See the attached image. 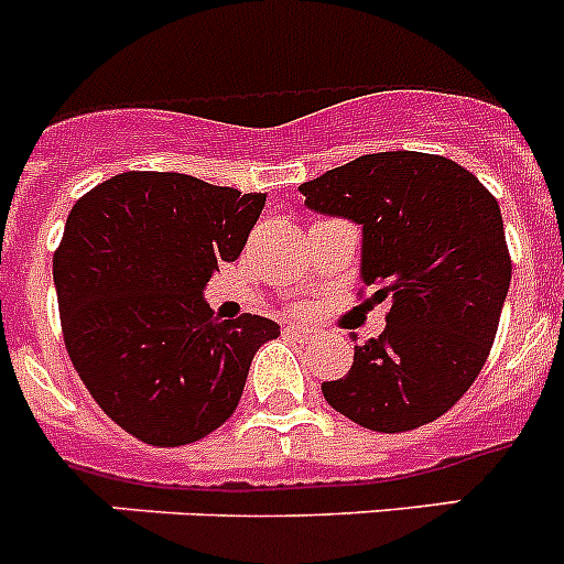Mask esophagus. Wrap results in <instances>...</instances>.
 Segmentation results:
<instances>
[{"label": "esophagus", "instance_id": "1", "mask_svg": "<svg viewBox=\"0 0 564 564\" xmlns=\"http://www.w3.org/2000/svg\"><path fill=\"white\" fill-rule=\"evenodd\" d=\"M285 333H288V336L299 338V341H311V336H313V333L307 330V327H302V325H288Z\"/></svg>", "mask_w": 564, "mask_h": 564}]
</instances>
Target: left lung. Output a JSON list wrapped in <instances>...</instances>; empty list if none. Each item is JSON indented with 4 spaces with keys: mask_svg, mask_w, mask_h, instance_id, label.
I'll return each mask as SVG.
<instances>
[{
    "mask_svg": "<svg viewBox=\"0 0 564 564\" xmlns=\"http://www.w3.org/2000/svg\"><path fill=\"white\" fill-rule=\"evenodd\" d=\"M299 192L364 228V288L392 299L381 336L322 383L325 401L390 435L437 421L480 376L511 282L495 194L460 163L406 149L361 154Z\"/></svg>",
    "mask_w": 564,
    "mask_h": 564,
    "instance_id": "1",
    "label": "left lung"
}]
</instances>
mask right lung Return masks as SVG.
Segmentation results:
<instances>
[{
    "instance_id": "right-lung-1",
    "label": "right lung",
    "mask_w": 564,
    "mask_h": 564,
    "mask_svg": "<svg viewBox=\"0 0 564 564\" xmlns=\"http://www.w3.org/2000/svg\"><path fill=\"white\" fill-rule=\"evenodd\" d=\"M265 194L177 172H123L73 206L53 253L64 344L96 403L149 446H186L234 415L271 318L220 322L203 288L234 262Z\"/></svg>"
}]
</instances>
